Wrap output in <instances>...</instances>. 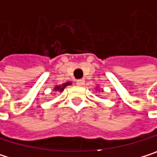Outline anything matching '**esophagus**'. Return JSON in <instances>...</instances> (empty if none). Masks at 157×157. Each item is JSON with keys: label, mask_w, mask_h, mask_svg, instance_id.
<instances>
[{"label": "esophagus", "mask_w": 157, "mask_h": 157, "mask_svg": "<svg viewBox=\"0 0 157 157\" xmlns=\"http://www.w3.org/2000/svg\"><path fill=\"white\" fill-rule=\"evenodd\" d=\"M84 83H85V80L84 79H78L76 81V84L78 86H82V85H84Z\"/></svg>", "instance_id": "1"}]
</instances>
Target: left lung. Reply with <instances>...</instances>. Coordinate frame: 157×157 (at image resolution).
<instances>
[{"mask_svg": "<svg viewBox=\"0 0 157 157\" xmlns=\"http://www.w3.org/2000/svg\"><path fill=\"white\" fill-rule=\"evenodd\" d=\"M96 89H97V90H98V88H97V87H96ZM102 91H104V90H102Z\"/></svg>", "mask_w": 157, "mask_h": 157, "instance_id": "1", "label": "left lung"}]
</instances>
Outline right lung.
<instances>
[{
  "mask_svg": "<svg viewBox=\"0 0 157 157\" xmlns=\"http://www.w3.org/2000/svg\"><path fill=\"white\" fill-rule=\"evenodd\" d=\"M71 84H72L71 82H66V83H63V84H61V85H56V86L53 88V90H55V91H59V92H62V91L65 90V88H66L67 86L71 85Z\"/></svg>",
  "mask_w": 157,
  "mask_h": 157,
  "instance_id": "right-lung-1",
  "label": "right lung"
}]
</instances>
